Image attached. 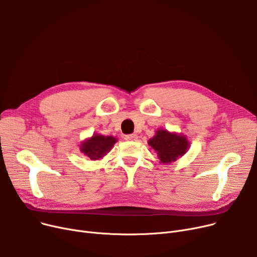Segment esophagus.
<instances>
[{
  "instance_id": "1",
  "label": "esophagus",
  "mask_w": 257,
  "mask_h": 257,
  "mask_svg": "<svg viewBox=\"0 0 257 257\" xmlns=\"http://www.w3.org/2000/svg\"><path fill=\"white\" fill-rule=\"evenodd\" d=\"M125 140H126V141L135 142V141H138V135H136V134H129V135H126V136H125Z\"/></svg>"
}]
</instances>
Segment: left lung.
<instances>
[{
    "label": "left lung",
    "instance_id": "left-lung-1",
    "mask_svg": "<svg viewBox=\"0 0 257 257\" xmlns=\"http://www.w3.org/2000/svg\"><path fill=\"white\" fill-rule=\"evenodd\" d=\"M148 144L157 153L158 159L162 164H170L177 161L190 148L187 136L182 133L169 132L166 129H158Z\"/></svg>",
    "mask_w": 257,
    "mask_h": 257
}]
</instances>
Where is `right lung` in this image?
I'll return each mask as SVG.
<instances>
[{
    "mask_svg": "<svg viewBox=\"0 0 257 257\" xmlns=\"http://www.w3.org/2000/svg\"><path fill=\"white\" fill-rule=\"evenodd\" d=\"M116 142L117 140L111 135L104 136L99 133H95L91 138L81 142L79 145V150L84 156L95 161L107 155V153L110 152Z\"/></svg>",
    "mask_w": 257,
    "mask_h": 257,
    "instance_id": "right-lung-1",
    "label": "right lung"
}]
</instances>
